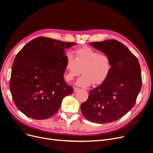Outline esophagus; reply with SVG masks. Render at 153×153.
I'll list each match as a JSON object with an SVG mask.
<instances>
[{"label":"esophagus","instance_id":"esophagus-1","mask_svg":"<svg viewBox=\"0 0 153 153\" xmlns=\"http://www.w3.org/2000/svg\"><path fill=\"white\" fill-rule=\"evenodd\" d=\"M79 90V88L77 87H74V92H76L77 91H78Z\"/></svg>","mask_w":153,"mask_h":153}]
</instances>
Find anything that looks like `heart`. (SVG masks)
Masks as SVG:
<instances>
[{"instance_id":"1","label":"heart","mask_w":153,"mask_h":153,"mask_svg":"<svg viewBox=\"0 0 153 153\" xmlns=\"http://www.w3.org/2000/svg\"><path fill=\"white\" fill-rule=\"evenodd\" d=\"M66 68L65 78L68 81L78 76L81 70L82 76L77 80V84L87 87L92 84L99 85L105 82L110 76L112 64L107 54L84 46L76 50L74 58L71 53L68 54Z\"/></svg>"}]
</instances>
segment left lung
I'll use <instances>...</instances> for the list:
<instances>
[{"label": "left lung", "instance_id": "8db88e82", "mask_svg": "<svg viewBox=\"0 0 153 153\" xmlns=\"http://www.w3.org/2000/svg\"><path fill=\"white\" fill-rule=\"evenodd\" d=\"M90 45L110 58L112 69L105 82L89 91L81 104L82 115L90 122L107 123L116 121L134 105L142 85L137 58L123 43L115 39Z\"/></svg>", "mask_w": 153, "mask_h": 153}]
</instances>
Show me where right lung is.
Returning a JSON list of instances; mask_svg holds the SVG:
<instances>
[{
	"label": "right lung",
	"instance_id": "add662e5",
	"mask_svg": "<svg viewBox=\"0 0 153 153\" xmlns=\"http://www.w3.org/2000/svg\"><path fill=\"white\" fill-rule=\"evenodd\" d=\"M76 44L41 36L18 53L12 68L10 89L23 114L35 120L50 118L58 111L62 99L73 92L64 79V51Z\"/></svg>",
	"mask_w": 153,
	"mask_h": 153
}]
</instances>
